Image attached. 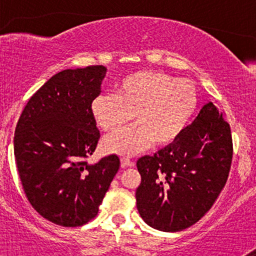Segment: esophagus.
I'll use <instances>...</instances> for the list:
<instances>
[{
  "mask_svg": "<svg viewBox=\"0 0 256 256\" xmlns=\"http://www.w3.org/2000/svg\"><path fill=\"white\" fill-rule=\"evenodd\" d=\"M122 167H134V162L131 161L128 158H122Z\"/></svg>",
  "mask_w": 256,
  "mask_h": 256,
  "instance_id": "esophagus-1",
  "label": "esophagus"
}]
</instances>
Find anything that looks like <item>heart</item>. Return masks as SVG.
<instances>
[{
	"label": "heart",
	"instance_id": "1",
	"mask_svg": "<svg viewBox=\"0 0 256 256\" xmlns=\"http://www.w3.org/2000/svg\"><path fill=\"white\" fill-rule=\"evenodd\" d=\"M198 104L195 84L158 71L126 76L114 85L113 95L91 101V116L104 131H118L132 119L137 124L104 140L108 152L130 156L155 144L172 142L189 122Z\"/></svg>",
	"mask_w": 256,
	"mask_h": 256
}]
</instances>
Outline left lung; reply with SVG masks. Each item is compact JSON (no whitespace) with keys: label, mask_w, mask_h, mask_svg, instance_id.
<instances>
[{"label":"left lung","mask_w":256,"mask_h":256,"mask_svg":"<svg viewBox=\"0 0 256 256\" xmlns=\"http://www.w3.org/2000/svg\"><path fill=\"white\" fill-rule=\"evenodd\" d=\"M232 161L230 125L212 102L152 156L138 158L137 210L156 230L177 232L198 222L225 186Z\"/></svg>","instance_id":"obj_1"}]
</instances>
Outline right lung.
Returning <instances> with one entry per match:
<instances>
[{"label":"right lung","mask_w":256,"mask_h":256,"mask_svg":"<svg viewBox=\"0 0 256 256\" xmlns=\"http://www.w3.org/2000/svg\"><path fill=\"white\" fill-rule=\"evenodd\" d=\"M107 68L64 70L28 100L14 134L18 172L32 207L54 224L74 228L96 216L120 160L92 155L100 131L91 101L101 92Z\"/></svg>","instance_id":"add662e5"}]
</instances>
